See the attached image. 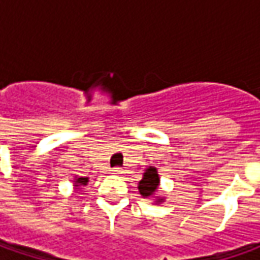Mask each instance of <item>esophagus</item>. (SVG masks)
<instances>
[{"label": "esophagus", "instance_id": "obj_1", "mask_svg": "<svg viewBox=\"0 0 260 260\" xmlns=\"http://www.w3.org/2000/svg\"><path fill=\"white\" fill-rule=\"evenodd\" d=\"M111 174L123 175V174H124V171H123L121 168H114V169H111Z\"/></svg>", "mask_w": 260, "mask_h": 260}]
</instances>
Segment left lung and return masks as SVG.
<instances>
[{
	"mask_svg": "<svg viewBox=\"0 0 260 260\" xmlns=\"http://www.w3.org/2000/svg\"><path fill=\"white\" fill-rule=\"evenodd\" d=\"M159 185H160V178H159V174H157V169L155 166H149V168H146L143 178L139 182L137 188H139V192L143 198H153L155 197L156 204H160V203L165 201V198L164 197H156Z\"/></svg>",
	"mask_w": 260,
	"mask_h": 260,
	"instance_id": "1",
	"label": "left lung"
}]
</instances>
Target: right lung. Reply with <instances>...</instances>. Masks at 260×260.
<instances>
[{
    "instance_id": "right-lung-1",
    "label": "right lung",
    "mask_w": 260,
    "mask_h": 260,
    "mask_svg": "<svg viewBox=\"0 0 260 260\" xmlns=\"http://www.w3.org/2000/svg\"><path fill=\"white\" fill-rule=\"evenodd\" d=\"M89 182V178L88 176H75V179H74V188H75V191H78L81 186H85Z\"/></svg>"
}]
</instances>
